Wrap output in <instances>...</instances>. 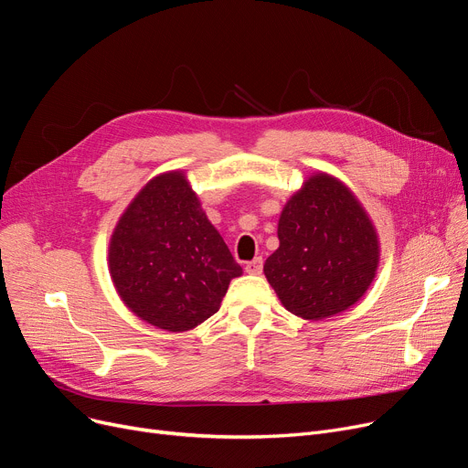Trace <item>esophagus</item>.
Here are the masks:
<instances>
[{
	"label": "esophagus",
	"instance_id": "34e87169",
	"mask_svg": "<svg viewBox=\"0 0 468 468\" xmlns=\"http://www.w3.org/2000/svg\"><path fill=\"white\" fill-rule=\"evenodd\" d=\"M245 270H247V273H250V275H260L261 270H263V260H261V258H254L252 261L247 263Z\"/></svg>",
	"mask_w": 468,
	"mask_h": 468
}]
</instances>
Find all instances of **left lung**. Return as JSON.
Masks as SVG:
<instances>
[{"mask_svg":"<svg viewBox=\"0 0 468 468\" xmlns=\"http://www.w3.org/2000/svg\"><path fill=\"white\" fill-rule=\"evenodd\" d=\"M279 249L263 273L291 314L321 321L346 312L377 275L380 247L369 214L335 176L317 172L284 205Z\"/></svg>","mask_w":468,"mask_h":468,"instance_id":"left-lung-1","label":"left lung"}]
</instances>
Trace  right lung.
<instances>
[{
  "label": "right lung",
  "instance_id": "add662e5",
  "mask_svg": "<svg viewBox=\"0 0 468 468\" xmlns=\"http://www.w3.org/2000/svg\"><path fill=\"white\" fill-rule=\"evenodd\" d=\"M109 271L130 312L170 333L214 315L242 275L181 170L153 177L120 216Z\"/></svg>",
  "mask_w": 468,
  "mask_h": 468
}]
</instances>
